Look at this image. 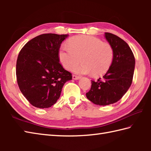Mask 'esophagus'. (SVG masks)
Segmentation results:
<instances>
[{"label":"esophagus","mask_w":151,"mask_h":151,"mask_svg":"<svg viewBox=\"0 0 151 151\" xmlns=\"http://www.w3.org/2000/svg\"><path fill=\"white\" fill-rule=\"evenodd\" d=\"M81 78V76H76V75H73V79H74V80H78V79H80Z\"/></svg>","instance_id":"34e87169"}]
</instances>
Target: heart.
Segmentation results:
<instances>
[{
    "label": "heart",
    "mask_w": 151,
    "mask_h": 151,
    "mask_svg": "<svg viewBox=\"0 0 151 151\" xmlns=\"http://www.w3.org/2000/svg\"><path fill=\"white\" fill-rule=\"evenodd\" d=\"M68 45H62L58 52L60 63L67 70L73 69L82 58L83 63L74 68L78 74L101 76L106 73L114 60L110 45L90 36H77L68 40Z\"/></svg>",
    "instance_id": "heart-1"
}]
</instances>
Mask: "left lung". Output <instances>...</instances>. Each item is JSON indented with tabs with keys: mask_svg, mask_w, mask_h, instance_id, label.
<instances>
[{
	"mask_svg": "<svg viewBox=\"0 0 151 151\" xmlns=\"http://www.w3.org/2000/svg\"><path fill=\"white\" fill-rule=\"evenodd\" d=\"M104 37L113 49V62L101 79L91 81V88L86 93V97L99 106L114 104L123 97L132 84L135 68V58L129 45L113 34L106 32Z\"/></svg>",
	"mask_w": 151,
	"mask_h": 151,
	"instance_id": "left-lung-1",
	"label": "left lung"
}]
</instances>
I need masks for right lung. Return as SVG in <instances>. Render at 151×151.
I'll list each match as a JSON object with an SVG mask.
<instances>
[{
    "label": "right lung",
    "mask_w": 151,
    "mask_h": 151,
    "mask_svg": "<svg viewBox=\"0 0 151 151\" xmlns=\"http://www.w3.org/2000/svg\"><path fill=\"white\" fill-rule=\"evenodd\" d=\"M68 34H44L28 41L17 60L16 76L20 91L39 108L51 107L58 100L71 73L60 63L58 52Z\"/></svg>",
    "instance_id": "add662e5"
}]
</instances>
